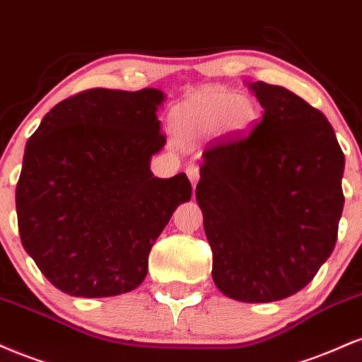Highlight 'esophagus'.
Returning a JSON list of instances; mask_svg holds the SVG:
<instances>
[{
	"mask_svg": "<svg viewBox=\"0 0 362 362\" xmlns=\"http://www.w3.org/2000/svg\"><path fill=\"white\" fill-rule=\"evenodd\" d=\"M185 173H186V176L189 177V181L193 182V186L197 185L198 180H199V165L198 164H188V165H186Z\"/></svg>",
	"mask_w": 362,
	"mask_h": 362,
	"instance_id": "esophagus-1",
	"label": "esophagus"
}]
</instances>
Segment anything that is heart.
<instances>
[{"label":"heart","instance_id":"1","mask_svg":"<svg viewBox=\"0 0 362 362\" xmlns=\"http://www.w3.org/2000/svg\"><path fill=\"white\" fill-rule=\"evenodd\" d=\"M256 118V106L249 98L233 93L211 91L199 95L173 112V123L180 132H210L225 120L233 129H244Z\"/></svg>","mask_w":362,"mask_h":362}]
</instances>
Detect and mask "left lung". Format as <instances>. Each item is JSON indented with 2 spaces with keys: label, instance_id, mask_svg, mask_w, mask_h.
Returning <instances> with one entry per match:
<instances>
[{
  "label": "left lung",
  "instance_id": "1",
  "mask_svg": "<svg viewBox=\"0 0 362 362\" xmlns=\"http://www.w3.org/2000/svg\"><path fill=\"white\" fill-rule=\"evenodd\" d=\"M250 88L261 122L208 144L197 199L216 288L269 303L307 286L332 254L344 152L325 115L303 98L264 81Z\"/></svg>",
  "mask_w": 362,
  "mask_h": 362
}]
</instances>
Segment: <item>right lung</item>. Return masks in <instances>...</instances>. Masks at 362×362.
I'll use <instances>...</instances> for the list:
<instances>
[{"label":"right lung","instance_id":"obj_1","mask_svg":"<svg viewBox=\"0 0 362 362\" xmlns=\"http://www.w3.org/2000/svg\"><path fill=\"white\" fill-rule=\"evenodd\" d=\"M163 100L154 88L86 89L55 105L28 139L16 182L20 239L61 291L135 290L157 237L191 198L185 173L160 180L148 168L165 144Z\"/></svg>","mask_w":362,"mask_h":362}]
</instances>
